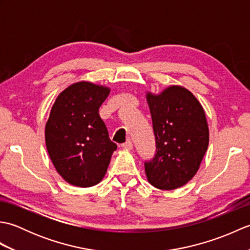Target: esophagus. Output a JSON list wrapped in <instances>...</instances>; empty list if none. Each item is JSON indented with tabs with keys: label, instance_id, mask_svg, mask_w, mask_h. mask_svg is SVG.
<instances>
[{
	"label": "esophagus",
	"instance_id": "1",
	"mask_svg": "<svg viewBox=\"0 0 250 250\" xmlns=\"http://www.w3.org/2000/svg\"><path fill=\"white\" fill-rule=\"evenodd\" d=\"M122 148H125V149H128V150H131L132 148H133V144H132L131 140H128L125 143H124V144H122Z\"/></svg>",
	"mask_w": 250,
	"mask_h": 250
}]
</instances>
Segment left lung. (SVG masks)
<instances>
[{
  "label": "left lung",
  "instance_id": "left-lung-1",
  "mask_svg": "<svg viewBox=\"0 0 250 250\" xmlns=\"http://www.w3.org/2000/svg\"><path fill=\"white\" fill-rule=\"evenodd\" d=\"M146 100L157 145L155 158L145 162L147 179L158 189H177L199 171L208 147L205 111L188 89L175 84L159 94L148 91Z\"/></svg>",
  "mask_w": 250,
  "mask_h": 250
}]
</instances>
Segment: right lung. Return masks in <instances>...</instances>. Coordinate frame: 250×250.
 <instances>
[{
    "mask_svg": "<svg viewBox=\"0 0 250 250\" xmlns=\"http://www.w3.org/2000/svg\"><path fill=\"white\" fill-rule=\"evenodd\" d=\"M108 87L72 83L58 95L45 126L46 147L58 174L70 185L87 188L105 176L117 145L99 115Z\"/></svg>",
    "mask_w": 250,
    "mask_h": 250,
    "instance_id": "obj_1",
    "label": "right lung"
}]
</instances>
